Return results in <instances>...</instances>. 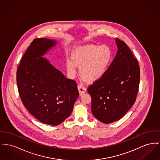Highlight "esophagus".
I'll return each mask as SVG.
<instances>
[{"label":"esophagus","mask_w":160,"mask_h":160,"mask_svg":"<svg viewBox=\"0 0 160 160\" xmlns=\"http://www.w3.org/2000/svg\"><path fill=\"white\" fill-rule=\"evenodd\" d=\"M78 89L79 92V95L80 96H82L84 93L86 92V88L85 87H84L83 85L81 84H78Z\"/></svg>","instance_id":"34e87169"}]
</instances>
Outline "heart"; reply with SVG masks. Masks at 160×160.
<instances>
[{
    "mask_svg": "<svg viewBox=\"0 0 160 160\" xmlns=\"http://www.w3.org/2000/svg\"><path fill=\"white\" fill-rule=\"evenodd\" d=\"M113 59L110 47L86 44L75 47L70 57L65 59L68 75L75 77L79 67V75L86 82L93 83L101 79L108 70Z\"/></svg>",
    "mask_w": 160,
    "mask_h": 160,
    "instance_id": "b5f03b06",
    "label": "heart"
}]
</instances>
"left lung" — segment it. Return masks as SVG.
I'll list each match as a JSON object with an SVG mask.
<instances>
[{
  "mask_svg": "<svg viewBox=\"0 0 160 160\" xmlns=\"http://www.w3.org/2000/svg\"><path fill=\"white\" fill-rule=\"evenodd\" d=\"M118 52L105 75L90 85L93 116L104 124L123 117L134 104L138 90V63L126 43L115 39Z\"/></svg>",
  "mask_w": 160,
  "mask_h": 160,
  "instance_id": "1",
  "label": "left lung"
}]
</instances>
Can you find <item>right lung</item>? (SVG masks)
I'll return each mask as SVG.
<instances>
[{"label":"right lung","instance_id":"right-lung-1","mask_svg":"<svg viewBox=\"0 0 160 160\" xmlns=\"http://www.w3.org/2000/svg\"><path fill=\"white\" fill-rule=\"evenodd\" d=\"M56 45L54 39H34L21 60L16 79L24 106L39 121L52 126L61 124L71 115L79 96L75 81L43 57Z\"/></svg>","mask_w":160,"mask_h":160}]
</instances>
